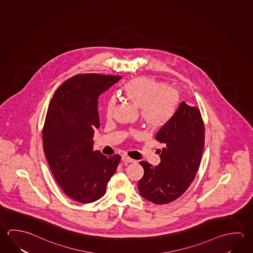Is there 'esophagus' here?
<instances>
[{"label": "esophagus", "mask_w": 253, "mask_h": 253, "mask_svg": "<svg viewBox=\"0 0 253 253\" xmlns=\"http://www.w3.org/2000/svg\"><path fill=\"white\" fill-rule=\"evenodd\" d=\"M122 160L125 162V163H136V161L134 159H131V158H129L128 156H123V158Z\"/></svg>", "instance_id": "esophagus-1"}]
</instances>
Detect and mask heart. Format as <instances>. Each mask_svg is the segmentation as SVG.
I'll use <instances>...</instances> for the list:
<instances>
[{
    "mask_svg": "<svg viewBox=\"0 0 253 253\" xmlns=\"http://www.w3.org/2000/svg\"><path fill=\"white\" fill-rule=\"evenodd\" d=\"M123 94L127 100L140 108L142 121L151 128L165 125L172 116L177 104L175 89L145 76L128 82L123 89ZM115 109L116 101L111 98L106 108L107 118L112 117Z\"/></svg>",
    "mask_w": 253,
    "mask_h": 253,
    "instance_id": "heart-1",
    "label": "heart"
}]
</instances>
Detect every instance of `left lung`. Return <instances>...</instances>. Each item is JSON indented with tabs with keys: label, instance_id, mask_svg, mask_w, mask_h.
Listing matches in <instances>:
<instances>
[{
	"label": "left lung",
	"instance_id": "8db88e82",
	"mask_svg": "<svg viewBox=\"0 0 253 253\" xmlns=\"http://www.w3.org/2000/svg\"><path fill=\"white\" fill-rule=\"evenodd\" d=\"M155 138L164 143L160 164L142 161L144 176L137 186L143 198L169 204L181 196L194 180L204 147V125L200 110L182 101Z\"/></svg>",
	"mask_w": 253,
	"mask_h": 253
}]
</instances>
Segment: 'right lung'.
Segmentation results:
<instances>
[{"label":"right lung","mask_w":253,"mask_h":253,"mask_svg":"<svg viewBox=\"0 0 253 253\" xmlns=\"http://www.w3.org/2000/svg\"><path fill=\"white\" fill-rule=\"evenodd\" d=\"M121 76L85 74L73 76L55 91L42 130L43 150L56 181L64 193L82 204L106 193L121 156L107 157L93 150L99 128L98 97Z\"/></svg>","instance_id":"obj_1"}]
</instances>
